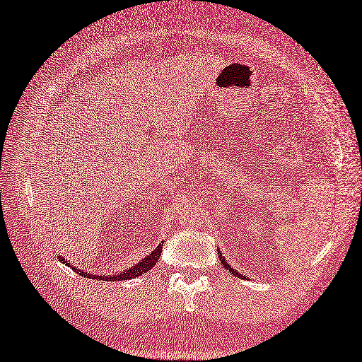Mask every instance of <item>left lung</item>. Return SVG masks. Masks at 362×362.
<instances>
[{
  "label": "left lung",
  "instance_id": "1",
  "mask_svg": "<svg viewBox=\"0 0 362 362\" xmlns=\"http://www.w3.org/2000/svg\"><path fill=\"white\" fill-rule=\"evenodd\" d=\"M218 256H220V259H222V264H223V267L230 272V274H234V275H238V276H242L239 272H235L234 269H231V265H228V262L225 261V257H222V255H220V252H218Z\"/></svg>",
  "mask_w": 362,
  "mask_h": 362
}]
</instances>
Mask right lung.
Instances as JSON below:
<instances>
[{
  "label": "right lung",
  "mask_w": 362,
  "mask_h": 362,
  "mask_svg": "<svg viewBox=\"0 0 362 362\" xmlns=\"http://www.w3.org/2000/svg\"><path fill=\"white\" fill-rule=\"evenodd\" d=\"M160 250H162V243L160 245H158L156 247V250H154V252L150 255V256H146L144 261H140L139 264H136L134 267H131V269H128V270H123L120 275H114V276H105V275H93V274H87V272H81V270H78V267H71L73 270L75 272H78V274H83L84 276H88V278H92V279H106V281H109V279H120V281H124V279H131V278H136V276H140V275H144V274H146V272H148L150 269H153L154 267V264H156L158 261H159V256H160ZM59 259H61L64 264H70V262H67V259H64L62 256H59Z\"/></svg>",
  "instance_id": "obj_1"
}]
</instances>
